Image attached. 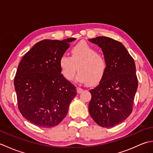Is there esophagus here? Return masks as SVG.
<instances>
[{
    "instance_id": "1",
    "label": "esophagus",
    "mask_w": 153,
    "mask_h": 153,
    "mask_svg": "<svg viewBox=\"0 0 153 153\" xmlns=\"http://www.w3.org/2000/svg\"><path fill=\"white\" fill-rule=\"evenodd\" d=\"M83 91V89L82 88H81V87H77V93H81Z\"/></svg>"
}]
</instances>
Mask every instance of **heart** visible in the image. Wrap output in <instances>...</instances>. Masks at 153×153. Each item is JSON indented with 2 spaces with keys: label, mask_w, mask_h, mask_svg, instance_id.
<instances>
[{
  "label": "heart",
  "mask_w": 153,
  "mask_h": 153,
  "mask_svg": "<svg viewBox=\"0 0 153 153\" xmlns=\"http://www.w3.org/2000/svg\"><path fill=\"white\" fill-rule=\"evenodd\" d=\"M62 74L67 80L74 79L77 70L76 79L81 83L91 85L99 83L106 70V62L102 54L89 45L81 42L71 49V56L62 54L59 59Z\"/></svg>",
  "instance_id": "heart-1"
}]
</instances>
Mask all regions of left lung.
<instances>
[{"label": "left lung", "mask_w": 153, "mask_h": 153, "mask_svg": "<svg viewBox=\"0 0 153 153\" xmlns=\"http://www.w3.org/2000/svg\"><path fill=\"white\" fill-rule=\"evenodd\" d=\"M102 48L106 70L99 85L91 89L89 111L102 128H111L131 114L138 87L134 58L125 47L113 39L97 37L89 39Z\"/></svg>", "instance_id": "1"}]
</instances>
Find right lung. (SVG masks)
I'll list each match as a JSON object with an SVG mask.
<instances>
[{"instance_id": "right-lung-1", "label": "right lung", "mask_w": 153, "mask_h": 153, "mask_svg": "<svg viewBox=\"0 0 153 153\" xmlns=\"http://www.w3.org/2000/svg\"><path fill=\"white\" fill-rule=\"evenodd\" d=\"M76 38L38 42L22 58L14 77L22 116L40 128L57 126L68 113L76 87L61 74L59 59Z\"/></svg>"}]
</instances>
